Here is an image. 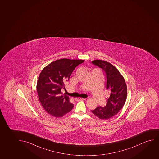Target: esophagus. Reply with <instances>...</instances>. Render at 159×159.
Returning <instances> with one entry per match:
<instances>
[{"mask_svg": "<svg viewBox=\"0 0 159 159\" xmlns=\"http://www.w3.org/2000/svg\"><path fill=\"white\" fill-rule=\"evenodd\" d=\"M85 100V98H75V100L76 101H82L84 100Z\"/></svg>", "mask_w": 159, "mask_h": 159, "instance_id": "1", "label": "esophagus"}]
</instances>
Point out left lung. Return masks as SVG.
I'll list each match as a JSON object with an SVG mask.
<instances>
[{
	"label": "left lung",
	"mask_w": 159,
	"mask_h": 159,
	"mask_svg": "<svg viewBox=\"0 0 159 159\" xmlns=\"http://www.w3.org/2000/svg\"><path fill=\"white\" fill-rule=\"evenodd\" d=\"M92 64L105 72L106 88L110 92V96L106 98L107 103L104 107L98 106L92 112L100 119H109L117 114L125 103L127 96L125 81L116 67L111 63L102 60H95L92 61Z\"/></svg>",
	"instance_id": "left-lung-1"
}]
</instances>
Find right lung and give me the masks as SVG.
<instances>
[{
	"instance_id": "add662e5",
	"label": "right lung",
	"mask_w": 159,
	"mask_h": 159,
	"mask_svg": "<svg viewBox=\"0 0 159 159\" xmlns=\"http://www.w3.org/2000/svg\"><path fill=\"white\" fill-rule=\"evenodd\" d=\"M84 61L81 59H61L50 63L39 76L37 92L43 108L52 116L62 117L71 111L74 105L69 96L62 94L64 83L69 81L77 66Z\"/></svg>"
}]
</instances>
